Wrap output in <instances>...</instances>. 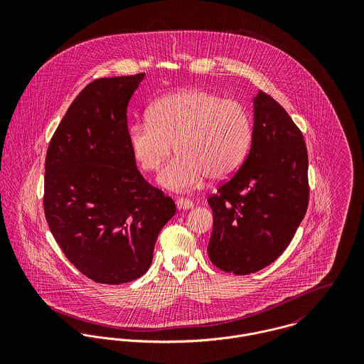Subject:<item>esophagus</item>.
Listing matches in <instances>:
<instances>
[{
	"instance_id": "1",
	"label": "esophagus",
	"mask_w": 364,
	"mask_h": 364,
	"mask_svg": "<svg viewBox=\"0 0 364 364\" xmlns=\"http://www.w3.org/2000/svg\"><path fill=\"white\" fill-rule=\"evenodd\" d=\"M176 208L179 210H189V208H193V202L186 199V198H178L176 199Z\"/></svg>"
}]
</instances>
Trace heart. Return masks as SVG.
<instances>
[{
  "label": "heart",
  "mask_w": 364,
  "mask_h": 364,
  "mask_svg": "<svg viewBox=\"0 0 364 364\" xmlns=\"http://www.w3.org/2000/svg\"><path fill=\"white\" fill-rule=\"evenodd\" d=\"M248 109L235 100L202 88L161 97L147 110L146 122L129 129L132 156L146 172H156L171 154L159 183L171 191H191L206 178L221 181L244 162L252 141Z\"/></svg>",
  "instance_id": "1"
}]
</instances>
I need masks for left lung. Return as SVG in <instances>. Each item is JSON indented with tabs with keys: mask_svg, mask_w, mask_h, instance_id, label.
I'll list each match as a JSON object with an SVG mask.
<instances>
[{
	"mask_svg": "<svg viewBox=\"0 0 364 364\" xmlns=\"http://www.w3.org/2000/svg\"><path fill=\"white\" fill-rule=\"evenodd\" d=\"M309 156L303 133L284 107L259 91L254 100L250 154L208 202V258L218 269L250 274L277 259L309 208Z\"/></svg>",
	"mask_w": 364,
	"mask_h": 364,
	"instance_id": "1",
	"label": "left lung"
}]
</instances>
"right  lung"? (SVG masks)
Returning a JSON list of instances; mask_svg holds the SVG:
<instances>
[{
  "label": "right lung",
  "mask_w": 364,
  "mask_h": 364,
  "mask_svg": "<svg viewBox=\"0 0 364 364\" xmlns=\"http://www.w3.org/2000/svg\"><path fill=\"white\" fill-rule=\"evenodd\" d=\"M143 78L140 73L90 82L46 154V221L67 259L97 283L141 277L159 231L176 211L139 172L129 146L127 105Z\"/></svg>",
  "instance_id": "obj_1"
}]
</instances>
